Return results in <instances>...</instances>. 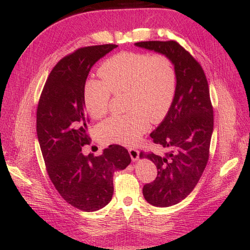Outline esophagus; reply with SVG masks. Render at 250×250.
<instances>
[{"instance_id":"34e87169","label":"esophagus","mask_w":250,"mask_h":250,"mask_svg":"<svg viewBox=\"0 0 250 250\" xmlns=\"http://www.w3.org/2000/svg\"><path fill=\"white\" fill-rule=\"evenodd\" d=\"M129 153L132 161H136L137 159L140 158V151L137 149H134V148H129Z\"/></svg>"}]
</instances>
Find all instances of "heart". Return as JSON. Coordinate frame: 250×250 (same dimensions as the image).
I'll return each mask as SVG.
<instances>
[{"mask_svg":"<svg viewBox=\"0 0 250 250\" xmlns=\"http://www.w3.org/2000/svg\"><path fill=\"white\" fill-rule=\"evenodd\" d=\"M100 81H88L83 102L92 118L107 113L110 94L125 92L129 113L111 116L99 128L104 140L125 146L135 145L149 126L167 116L176 90V72L166 55L119 52L103 62Z\"/></svg>","mask_w":250,"mask_h":250,"instance_id":"1","label":"heart"}]
</instances>
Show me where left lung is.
<instances>
[{"instance_id": "obj_1", "label": "left lung", "mask_w": 250, "mask_h": 250, "mask_svg": "<svg viewBox=\"0 0 250 250\" xmlns=\"http://www.w3.org/2000/svg\"><path fill=\"white\" fill-rule=\"evenodd\" d=\"M134 45L167 56L176 72L171 107L150 133L153 143L167 151L140 153V158L149 159L158 169L156 179L143 188L145 200L153 206L168 207L191 193L208 161L214 130L208 83L200 63L177 42L149 41Z\"/></svg>"}]
</instances>
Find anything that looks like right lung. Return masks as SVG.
<instances>
[{
	"mask_svg": "<svg viewBox=\"0 0 250 250\" xmlns=\"http://www.w3.org/2000/svg\"><path fill=\"white\" fill-rule=\"evenodd\" d=\"M117 47H83L63 58L47 78L37 106V139L47 173L62 198L83 211L109 203L114 173L131 162L128 150L119 145H110L99 157L82 151L90 143L83 102L87 77L95 62Z\"/></svg>",
	"mask_w": 250,
	"mask_h": 250,
	"instance_id": "obj_1",
	"label": "right lung"
}]
</instances>
